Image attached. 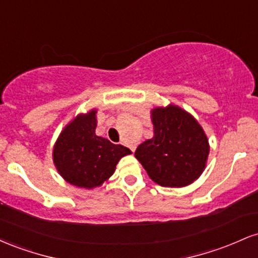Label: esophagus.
Masks as SVG:
<instances>
[{
	"label": "esophagus",
	"instance_id": "esophagus-1",
	"mask_svg": "<svg viewBox=\"0 0 258 258\" xmlns=\"http://www.w3.org/2000/svg\"><path fill=\"white\" fill-rule=\"evenodd\" d=\"M128 148H130V149H131L132 153L136 150V146H133V144H131V146H128Z\"/></svg>",
	"mask_w": 258,
	"mask_h": 258
}]
</instances>
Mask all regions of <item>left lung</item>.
Wrapping results in <instances>:
<instances>
[{
  "mask_svg": "<svg viewBox=\"0 0 258 258\" xmlns=\"http://www.w3.org/2000/svg\"><path fill=\"white\" fill-rule=\"evenodd\" d=\"M154 137L142 143L135 156L154 182L184 186L203 173L209 141L191 115L176 105L152 111Z\"/></svg>",
  "mask_w": 258,
  "mask_h": 258,
  "instance_id": "8db88e82",
  "label": "left lung"
}]
</instances>
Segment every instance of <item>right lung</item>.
Returning <instances> with one entry per match:
<instances>
[{
    "instance_id": "obj_1",
    "label": "right lung",
    "mask_w": 258,
    "mask_h": 258,
    "mask_svg": "<svg viewBox=\"0 0 258 258\" xmlns=\"http://www.w3.org/2000/svg\"><path fill=\"white\" fill-rule=\"evenodd\" d=\"M96 110L79 115L59 136L53 161L60 176L80 188H94L114 173L115 166L131 150L96 136Z\"/></svg>"
}]
</instances>
